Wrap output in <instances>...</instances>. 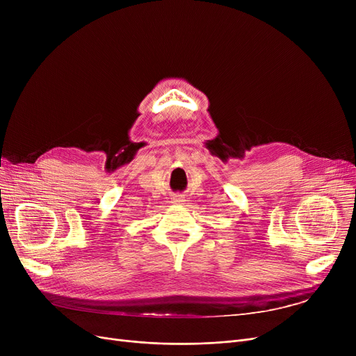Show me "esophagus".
I'll return each instance as SVG.
<instances>
[{"instance_id": "esophagus-1", "label": "esophagus", "mask_w": 356, "mask_h": 356, "mask_svg": "<svg viewBox=\"0 0 356 356\" xmlns=\"http://www.w3.org/2000/svg\"><path fill=\"white\" fill-rule=\"evenodd\" d=\"M173 203H176V204H179V203H183L184 202V197L181 196V195H176V196H173Z\"/></svg>"}]
</instances>
